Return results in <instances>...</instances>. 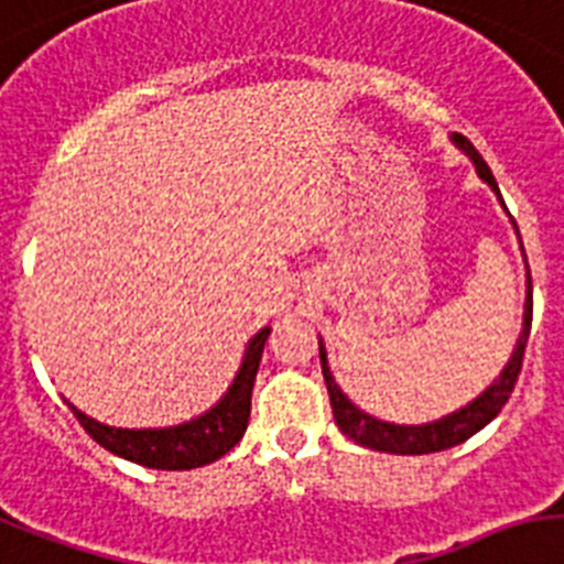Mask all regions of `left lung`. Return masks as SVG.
<instances>
[{
  "mask_svg": "<svg viewBox=\"0 0 564 564\" xmlns=\"http://www.w3.org/2000/svg\"><path fill=\"white\" fill-rule=\"evenodd\" d=\"M455 141L460 148L469 153V159L478 167V176L487 182L492 191L498 194V182L489 171V164L480 159L478 150L473 148V141L466 139V135H455ZM530 324H533V281L528 283V304H524V329H521L519 336V347H516V354L512 359L507 361V368L501 370V377L487 388V391L480 393L478 400L469 402L466 409L455 411V414L443 416L437 423L429 425H393V423H382L377 416L365 414L354 405V402L347 400L345 393L338 391V386L329 377L327 359H324L322 350V370H324V382H327V393H329V405H333V414H336V425L341 432L356 441L359 446L377 448V452H388V455H429V452H443V448H452L457 443L469 441L475 432H480L489 420H496L501 414V409L510 400L512 388L519 382L521 373V361H524V347H528L530 338Z\"/></svg>",
  "mask_w": 564,
  "mask_h": 564,
  "instance_id": "8db88e82",
  "label": "left lung"
}]
</instances>
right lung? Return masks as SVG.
Segmentation results:
<instances>
[{"mask_svg": "<svg viewBox=\"0 0 564 564\" xmlns=\"http://www.w3.org/2000/svg\"><path fill=\"white\" fill-rule=\"evenodd\" d=\"M267 336L269 327L260 329L258 336L251 338L240 373H237L235 386L228 388L226 397L208 414L185 425L132 432V429H112V425L98 423V420L86 416L84 411H77L75 405H68V409L77 416V423L84 425V432L91 441L109 448L112 455L127 457L132 464L150 466V469H171V473L214 464L226 452H231L246 434L251 414V388H254V377H258L260 359H263Z\"/></svg>", "mask_w": 564, "mask_h": 564, "instance_id": "right-lung-1", "label": "right lung"}]
</instances>
